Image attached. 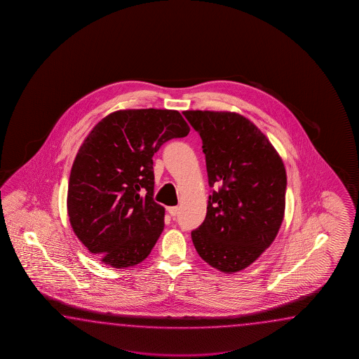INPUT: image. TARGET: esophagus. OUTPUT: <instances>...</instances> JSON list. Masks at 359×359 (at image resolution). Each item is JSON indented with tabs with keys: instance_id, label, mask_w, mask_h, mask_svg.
<instances>
[{
	"instance_id": "obj_1",
	"label": "esophagus",
	"mask_w": 359,
	"mask_h": 359,
	"mask_svg": "<svg viewBox=\"0 0 359 359\" xmlns=\"http://www.w3.org/2000/svg\"><path fill=\"white\" fill-rule=\"evenodd\" d=\"M167 210H168V213L172 215V217H175L178 214V206H169L167 208Z\"/></svg>"
}]
</instances>
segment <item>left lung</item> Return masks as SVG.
<instances>
[{
	"mask_svg": "<svg viewBox=\"0 0 359 359\" xmlns=\"http://www.w3.org/2000/svg\"><path fill=\"white\" fill-rule=\"evenodd\" d=\"M205 154L206 217L191 232L201 259L221 272L250 266L273 243L283 223L286 170L268 138L243 115L183 111Z\"/></svg>",
	"mask_w": 359,
	"mask_h": 359,
	"instance_id": "1",
	"label": "left lung"
}]
</instances>
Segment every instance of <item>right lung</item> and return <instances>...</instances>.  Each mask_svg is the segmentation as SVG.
I'll return each mask as SVG.
<instances>
[{
	"mask_svg": "<svg viewBox=\"0 0 359 359\" xmlns=\"http://www.w3.org/2000/svg\"><path fill=\"white\" fill-rule=\"evenodd\" d=\"M189 132L176 110H119L84 140L69 177V221L105 264L132 267L153 250L164 229V208L154 201V154Z\"/></svg>",
	"mask_w": 359,
	"mask_h": 359,
	"instance_id": "add662e5",
	"label": "right lung"
}]
</instances>
